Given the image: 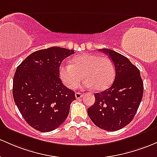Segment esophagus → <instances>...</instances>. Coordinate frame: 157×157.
<instances>
[{
	"instance_id": "obj_1",
	"label": "esophagus",
	"mask_w": 157,
	"mask_h": 157,
	"mask_svg": "<svg viewBox=\"0 0 157 157\" xmlns=\"http://www.w3.org/2000/svg\"><path fill=\"white\" fill-rule=\"evenodd\" d=\"M82 96H83V94H82V93H80V92L75 93V97L77 99H80V98H81Z\"/></svg>"
}]
</instances>
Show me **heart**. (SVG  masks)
I'll use <instances>...</instances> for the list:
<instances>
[{
    "mask_svg": "<svg viewBox=\"0 0 157 157\" xmlns=\"http://www.w3.org/2000/svg\"><path fill=\"white\" fill-rule=\"evenodd\" d=\"M59 74L62 81L69 89H75L80 84L82 75L86 87L101 92L111 85L115 70L109 57L88 53L74 57L71 64H62Z\"/></svg>",
    "mask_w": 157,
    "mask_h": 157,
    "instance_id": "obj_1",
    "label": "heart"
}]
</instances>
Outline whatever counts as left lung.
I'll list each match as a JSON object with an SVG mask.
<instances>
[{
	"label": "left lung",
	"mask_w": 157,
	"mask_h": 157,
	"mask_svg": "<svg viewBox=\"0 0 157 157\" xmlns=\"http://www.w3.org/2000/svg\"><path fill=\"white\" fill-rule=\"evenodd\" d=\"M100 51L113 62L115 80L109 89L94 93L95 102L87 113L99 128L116 131L133 119L142 99L144 86L139 68L126 56L107 48Z\"/></svg>",
	"instance_id": "8db88e82"
}]
</instances>
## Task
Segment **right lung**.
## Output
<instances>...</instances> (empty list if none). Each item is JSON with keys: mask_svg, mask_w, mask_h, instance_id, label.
Masks as SVG:
<instances>
[{"mask_svg": "<svg viewBox=\"0 0 157 157\" xmlns=\"http://www.w3.org/2000/svg\"><path fill=\"white\" fill-rule=\"evenodd\" d=\"M74 50L52 47L29 55L17 67L13 94L18 110L30 126L50 132L68 117L75 93L59 78V68Z\"/></svg>", "mask_w": 157, "mask_h": 157, "instance_id": "obj_1", "label": "right lung"}]
</instances>
